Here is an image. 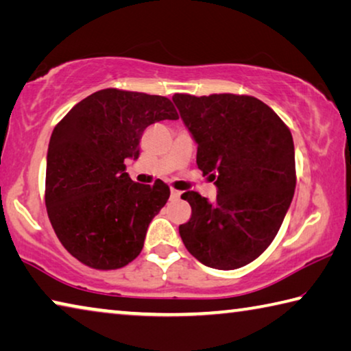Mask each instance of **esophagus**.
<instances>
[{
	"label": "esophagus",
	"instance_id": "esophagus-1",
	"mask_svg": "<svg viewBox=\"0 0 351 351\" xmlns=\"http://www.w3.org/2000/svg\"><path fill=\"white\" fill-rule=\"evenodd\" d=\"M180 197H181L180 190H175V189L170 190V198H171V199H178Z\"/></svg>",
	"mask_w": 351,
	"mask_h": 351
}]
</instances>
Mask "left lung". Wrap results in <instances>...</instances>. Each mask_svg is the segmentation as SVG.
<instances>
[{
    "label": "left lung",
    "instance_id": "1",
    "mask_svg": "<svg viewBox=\"0 0 351 351\" xmlns=\"http://www.w3.org/2000/svg\"><path fill=\"white\" fill-rule=\"evenodd\" d=\"M173 102L198 144V169L218 189L213 203L198 192L181 195L192 207L180 226L184 246L209 268H241L271 245L293 201V136L252 96L175 94Z\"/></svg>",
    "mask_w": 351,
    "mask_h": 351
}]
</instances>
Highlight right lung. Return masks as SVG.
<instances>
[{"label":"right lung","mask_w":351,"mask_h":351,"mask_svg":"<svg viewBox=\"0 0 351 351\" xmlns=\"http://www.w3.org/2000/svg\"><path fill=\"white\" fill-rule=\"evenodd\" d=\"M176 121L170 99L106 88L91 94L57 123L46 161L47 217L64 249L94 269L128 265L170 197L162 181L134 182L125 159L139 158L147 127Z\"/></svg>","instance_id":"1"}]
</instances>
